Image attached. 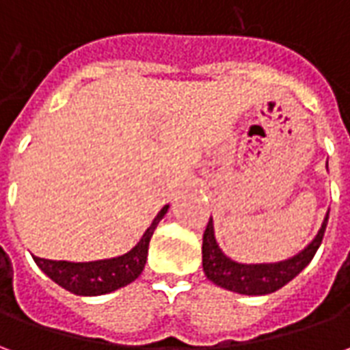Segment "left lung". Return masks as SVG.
<instances>
[{"label": "left lung", "mask_w": 350, "mask_h": 350, "mask_svg": "<svg viewBox=\"0 0 350 350\" xmlns=\"http://www.w3.org/2000/svg\"><path fill=\"white\" fill-rule=\"evenodd\" d=\"M326 223H328V213L324 217L323 227L315 236V240L296 257L275 264H238L225 257L217 247L215 236H213L212 217H210L204 236H202V268H204L206 278L232 293L250 294V296L275 293L291 279L296 278L311 262V258L315 257L317 250L323 242Z\"/></svg>", "instance_id": "8db88e82"}]
</instances>
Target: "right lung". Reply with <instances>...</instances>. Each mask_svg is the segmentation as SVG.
Returning a JSON list of instances; mask_svg holds the SVG:
<instances>
[{
  "instance_id": "obj_1",
  "label": "right lung",
  "mask_w": 350,
  "mask_h": 350,
  "mask_svg": "<svg viewBox=\"0 0 350 350\" xmlns=\"http://www.w3.org/2000/svg\"><path fill=\"white\" fill-rule=\"evenodd\" d=\"M168 206H165L148 230L142 240L122 257L95 260V262H67V260H49V258L35 257L33 260L52 281L80 296H99V294L112 293L116 288L129 285L144 270L148 258V245L157 223L167 213Z\"/></svg>"
}]
</instances>
